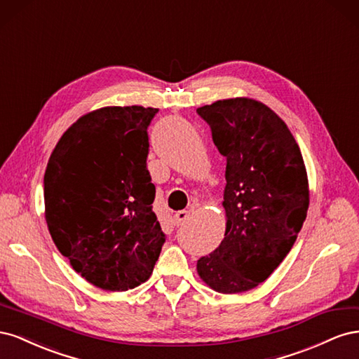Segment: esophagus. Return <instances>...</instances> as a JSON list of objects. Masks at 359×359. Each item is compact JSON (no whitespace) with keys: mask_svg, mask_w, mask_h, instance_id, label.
Listing matches in <instances>:
<instances>
[{"mask_svg":"<svg viewBox=\"0 0 359 359\" xmlns=\"http://www.w3.org/2000/svg\"><path fill=\"white\" fill-rule=\"evenodd\" d=\"M189 214H190V212L186 211V210L175 212V215H173V224H175V226H181V224L186 223V220L189 219Z\"/></svg>","mask_w":359,"mask_h":359,"instance_id":"obj_1","label":"esophagus"}]
</instances>
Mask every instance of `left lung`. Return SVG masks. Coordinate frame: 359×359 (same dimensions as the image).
<instances>
[{
    "label": "left lung",
    "mask_w": 359,
    "mask_h": 359,
    "mask_svg": "<svg viewBox=\"0 0 359 359\" xmlns=\"http://www.w3.org/2000/svg\"><path fill=\"white\" fill-rule=\"evenodd\" d=\"M226 157L224 238L198 260V274L220 293L259 286L295 244L310 203L301 149L286 123L248 97L198 107Z\"/></svg>",
    "instance_id": "left-lung-1"
}]
</instances>
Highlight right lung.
Returning <instances> with one entry per match:
<instances>
[{
	"label": "right lung",
	"mask_w": 359,
	"mask_h": 359,
	"mask_svg": "<svg viewBox=\"0 0 359 359\" xmlns=\"http://www.w3.org/2000/svg\"><path fill=\"white\" fill-rule=\"evenodd\" d=\"M156 107L106 106L82 115L53 148L45 172V217L53 243L88 283L135 289L165 244L147 169Z\"/></svg>",
	"instance_id": "add662e5"
}]
</instances>
